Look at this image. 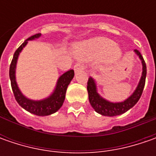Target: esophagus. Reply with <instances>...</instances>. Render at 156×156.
<instances>
[{"label":"esophagus","mask_w":156,"mask_h":156,"mask_svg":"<svg viewBox=\"0 0 156 156\" xmlns=\"http://www.w3.org/2000/svg\"><path fill=\"white\" fill-rule=\"evenodd\" d=\"M85 69V66L82 64V63H76L75 65V67H74V69H75V72H78V71H81V70H83V69Z\"/></svg>","instance_id":"esophagus-1"}]
</instances>
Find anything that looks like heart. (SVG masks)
<instances>
[{
	"label": "heart",
	"mask_w": 156,
	"mask_h": 156,
	"mask_svg": "<svg viewBox=\"0 0 156 156\" xmlns=\"http://www.w3.org/2000/svg\"><path fill=\"white\" fill-rule=\"evenodd\" d=\"M79 54L86 58H101L106 55L108 60H116L121 56V50L107 38H98L84 43L79 48Z\"/></svg>",
	"instance_id": "b5f03b06"
}]
</instances>
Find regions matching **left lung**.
I'll use <instances>...</instances> for the list:
<instances>
[{
  "mask_svg": "<svg viewBox=\"0 0 156 156\" xmlns=\"http://www.w3.org/2000/svg\"><path fill=\"white\" fill-rule=\"evenodd\" d=\"M135 52L136 55L140 57L142 63V75H141V80L138 84V87L135 89L134 94L122 102H117V103H113L109 102L106 100L102 99L98 93L96 92V86L94 81L92 77L88 78L87 81V93H88V100L91 106L95 110V112L101 114V115L104 116H116L120 115L123 113L129 110L131 108H133L139 99L141 98V94L143 92V88L145 86V81H146V75H147V67L146 63L143 59V57L141 55L139 50L135 49Z\"/></svg>",
  "mask_w": 156,
  "mask_h": 156,
  "instance_id": "8db88e82",
  "label": "left lung"
}]
</instances>
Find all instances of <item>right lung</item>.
<instances>
[{
    "instance_id": "add662e5",
    "label": "right lung",
    "mask_w": 156,
    "mask_h": 156,
    "mask_svg": "<svg viewBox=\"0 0 156 156\" xmlns=\"http://www.w3.org/2000/svg\"><path fill=\"white\" fill-rule=\"evenodd\" d=\"M40 36H41L40 33L35 34L32 36H30L16 49V51L14 54L11 64H10V67H9V78L11 81V87H12L13 93L18 104L31 114H34L38 116H44V115H49L51 114H54L61 108L65 100L67 87L69 86L71 80L74 78L75 72L73 69H71V70L67 71L66 73H64L57 81L56 87L54 93L52 94L48 98L45 100L31 101V100L27 99L21 93L15 81V65L17 62V58L20 52L22 50V48L27 45V41L38 38Z\"/></svg>"
}]
</instances>
